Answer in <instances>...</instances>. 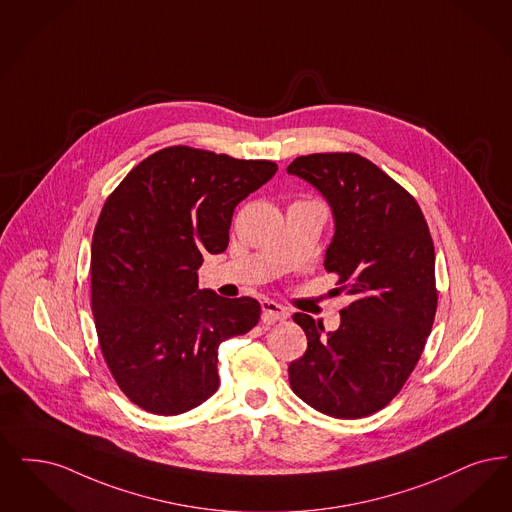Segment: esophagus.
<instances>
[{"instance_id": "obj_1", "label": "esophagus", "mask_w": 512, "mask_h": 512, "mask_svg": "<svg viewBox=\"0 0 512 512\" xmlns=\"http://www.w3.org/2000/svg\"><path fill=\"white\" fill-rule=\"evenodd\" d=\"M261 308H263V322H265L266 326H272L276 322H284L287 318V308L278 305L276 301L263 299L261 301Z\"/></svg>"}]
</instances>
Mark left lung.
<instances>
[{"mask_svg": "<svg viewBox=\"0 0 512 512\" xmlns=\"http://www.w3.org/2000/svg\"><path fill=\"white\" fill-rule=\"evenodd\" d=\"M287 173L314 184L335 217L326 270L354 301L341 326L293 314L307 352L289 364L293 392L326 415L360 419L385 408L406 385L434 324V244L415 198L354 152L299 156Z\"/></svg>", "mask_w": 512, "mask_h": 512, "instance_id": "obj_1", "label": "left lung"}]
</instances>
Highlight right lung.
I'll return each mask as SVG.
<instances>
[{
	"instance_id": "obj_1",
	"label": "right lung",
	"mask_w": 512,
	"mask_h": 512,
	"mask_svg": "<svg viewBox=\"0 0 512 512\" xmlns=\"http://www.w3.org/2000/svg\"><path fill=\"white\" fill-rule=\"evenodd\" d=\"M278 171L192 146L135 165L106 198L91 244V310L123 394L179 415L219 389V345L255 328L261 305L198 289L204 253H223L234 207Z\"/></svg>"
}]
</instances>
